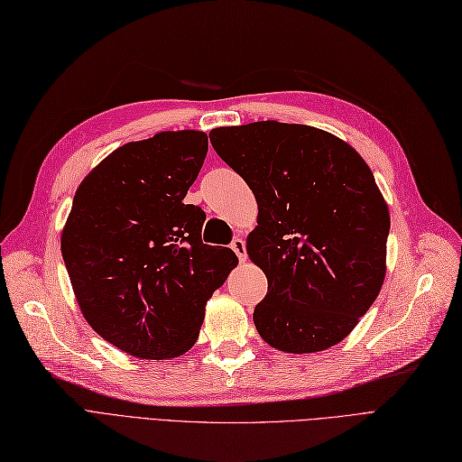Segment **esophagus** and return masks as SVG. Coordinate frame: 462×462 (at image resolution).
Wrapping results in <instances>:
<instances>
[{"instance_id": "obj_1", "label": "esophagus", "mask_w": 462, "mask_h": 462, "mask_svg": "<svg viewBox=\"0 0 462 462\" xmlns=\"http://www.w3.org/2000/svg\"><path fill=\"white\" fill-rule=\"evenodd\" d=\"M231 248H233V252L236 254L238 256V260L241 262H245L246 260V245H245V241L243 238H233V243H231Z\"/></svg>"}]
</instances>
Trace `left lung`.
Instances as JSON below:
<instances>
[{
	"label": "left lung",
	"instance_id": "8db88e82",
	"mask_svg": "<svg viewBox=\"0 0 462 462\" xmlns=\"http://www.w3.org/2000/svg\"><path fill=\"white\" fill-rule=\"evenodd\" d=\"M210 141L258 202L246 252L267 277L254 310L260 337L286 354L337 346L386 275L390 212L371 168L346 141L304 124L227 125Z\"/></svg>",
	"mask_w": 462,
	"mask_h": 462
}]
</instances>
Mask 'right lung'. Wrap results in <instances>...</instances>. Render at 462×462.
I'll return each instance as SVG.
<instances>
[{"mask_svg":"<svg viewBox=\"0 0 462 462\" xmlns=\"http://www.w3.org/2000/svg\"><path fill=\"white\" fill-rule=\"evenodd\" d=\"M208 152L197 130L161 132L110 152L79 183L60 252L89 327L141 359L195 346L206 301L236 256L202 245L206 214L183 199Z\"/></svg>","mask_w":462,"mask_h":462,"instance_id":"add662e5","label":"right lung"}]
</instances>
